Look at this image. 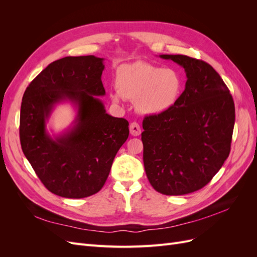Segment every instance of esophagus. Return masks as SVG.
Segmentation results:
<instances>
[{"instance_id": "obj_1", "label": "esophagus", "mask_w": 257, "mask_h": 257, "mask_svg": "<svg viewBox=\"0 0 257 257\" xmlns=\"http://www.w3.org/2000/svg\"><path fill=\"white\" fill-rule=\"evenodd\" d=\"M130 132H131V135H132V136H139V135L142 134L141 125H139V124L136 123V122L131 123V125H130Z\"/></svg>"}]
</instances>
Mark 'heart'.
Here are the masks:
<instances>
[{
    "mask_svg": "<svg viewBox=\"0 0 257 257\" xmlns=\"http://www.w3.org/2000/svg\"><path fill=\"white\" fill-rule=\"evenodd\" d=\"M114 84L116 92L110 93L112 102L121 97L135 100L138 111L158 115L172 108L182 90L181 77L172 68H163L137 61L116 68Z\"/></svg>",
    "mask_w": 257,
    "mask_h": 257,
    "instance_id": "b5f03b06",
    "label": "heart"
}]
</instances>
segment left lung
I'll return each instance as SVG.
<instances>
[{
  "label": "left lung",
  "mask_w": 257,
  "mask_h": 257,
  "mask_svg": "<svg viewBox=\"0 0 257 257\" xmlns=\"http://www.w3.org/2000/svg\"><path fill=\"white\" fill-rule=\"evenodd\" d=\"M160 57L181 65L188 80L169 110L145 116L144 165L155 191L184 195L204 188L228 158L235 104L221 76L205 61Z\"/></svg>",
  "instance_id": "8db88e82"
}]
</instances>
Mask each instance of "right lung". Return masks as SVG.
<instances>
[{"instance_id":"add662e5","label":"right lung","mask_w":257,"mask_h":257,"mask_svg":"<svg viewBox=\"0 0 257 257\" xmlns=\"http://www.w3.org/2000/svg\"><path fill=\"white\" fill-rule=\"evenodd\" d=\"M104 59L65 57L52 62L29 84L20 110V144L46 189L61 197L83 198L103 188L116 152L130 134L128 122L106 113L98 96ZM77 107L74 126L52 139L45 121L54 105Z\"/></svg>"}]
</instances>
